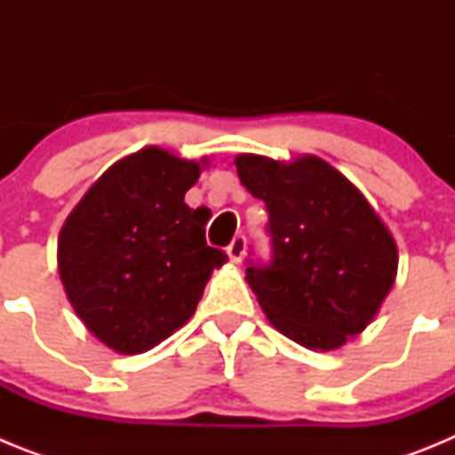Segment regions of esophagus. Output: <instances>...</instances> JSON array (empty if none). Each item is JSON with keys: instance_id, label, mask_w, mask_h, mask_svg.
Listing matches in <instances>:
<instances>
[{"instance_id": "obj_1", "label": "esophagus", "mask_w": 455, "mask_h": 455, "mask_svg": "<svg viewBox=\"0 0 455 455\" xmlns=\"http://www.w3.org/2000/svg\"><path fill=\"white\" fill-rule=\"evenodd\" d=\"M228 255H230L232 262H241L243 255H246V236L236 235L230 246H228Z\"/></svg>"}]
</instances>
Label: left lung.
<instances>
[{"instance_id": "1", "label": "left lung", "mask_w": 455, "mask_h": 455, "mask_svg": "<svg viewBox=\"0 0 455 455\" xmlns=\"http://www.w3.org/2000/svg\"><path fill=\"white\" fill-rule=\"evenodd\" d=\"M241 184L264 200L271 259H248L246 280L277 331L332 351L363 332L396 275V243L371 204L319 156L280 164L235 159Z\"/></svg>"}]
</instances>
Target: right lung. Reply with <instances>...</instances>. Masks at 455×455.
I'll list each match as a JSON object with an SVG mask.
<instances>
[{"instance_id":"obj_1","label":"right lung","mask_w":455,"mask_h":455,"mask_svg":"<svg viewBox=\"0 0 455 455\" xmlns=\"http://www.w3.org/2000/svg\"><path fill=\"white\" fill-rule=\"evenodd\" d=\"M200 164L162 148L124 156L88 188L59 236V275L88 331L118 353L150 351L182 328L225 252L207 246L209 209L184 193Z\"/></svg>"}]
</instances>
